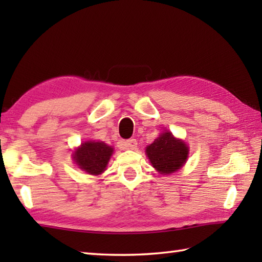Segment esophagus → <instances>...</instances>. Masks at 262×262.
<instances>
[{
  "instance_id": "obj_1",
  "label": "esophagus",
  "mask_w": 262,
  "mask_h": 262,
  "mask_svg": "<svg viewBox=\"0 0 262 262\" xmlns=\"http://www.w3.org/2000/svg\"><path fill=\"white\" fill-rule=\"evenodd\" d=\"M124 146L128 149H135L137 147V141L135 138H130V140H127L124 142Z\"/></svg>"
}]
</instances>
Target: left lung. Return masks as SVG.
<instances>
[{
  "instance_id": "obj_1",
  "label": "left lung",
  "mask_w": 262,
  "mask_h": 262,
  "mask_svg": "<svg viewBox=\"0 0 262 262\" xmlns=\"http://www.w3.org/2000/svg\"><path fill=\"white\" fill-rule=\"evenodd\" d=\"M145 153L153 168L161 174H170L181 169L189 154L187 144L165 130L146 147Z\"/></svg>"
}]
</instances>
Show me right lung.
Returning <instances> with one entry per match:
<instances>
[{"label":"right lung","mask_w":262,"mask_h":262,"mask_svg":"<svg viewBox=\"0 0 262 262\" xmlns=\"http://www.w3.org/2000/svg\"><path fill=\"white\" fill-rule=\"evenodd\" d=\"M114 148L103 142L88 141L73 153V160L80 169L89 174L99 176L107 168Z\"/></svg>","instance_id":"obj_1"}]
</instances>
